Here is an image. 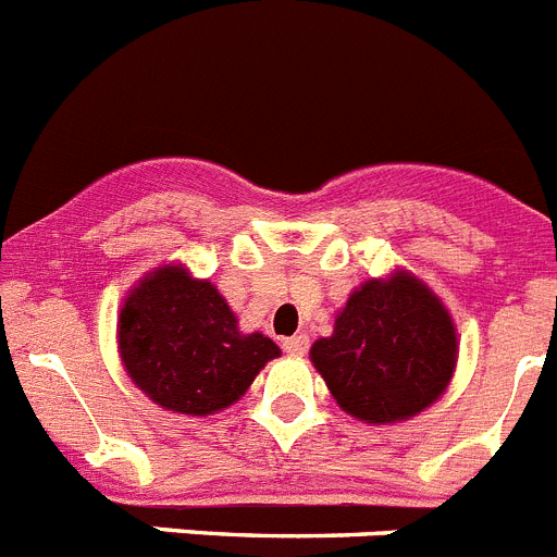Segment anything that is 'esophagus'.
<instances>
[{
    "instance_id": "1",
    "label": "esophagus",
    "mask_w": 557,
    "mask_h": 557,
    "mask_svg": "<svg viewBox=\"0 0 557 557\" xmlns=\"http://www.w3.org/2000/svg\"><path fill=\"white\" fill-rule=\"evenodd\" d=\"M284 351L293 354V357H301V354L309 351V337L307 334H295V337H287L282 343Z\"/></svg>"
}]
</instances>
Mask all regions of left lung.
Instances as JSON below:
<instances>
[{"label":"left lung","instance_id":"left-lung-1","mask_svg":"<svg viewBox=\"0 0 557 557\" xmlns=\"http://www.w3.org/2000/svg\"><path fill=\"white\" fill-rule=\"evenodd\" d=\"M337 405L368 424L430 407L449 385L457 334L449 312L410 273L368 282L337 314L332 337L309 351Z\"/></svg>","mask_w":557,"mask_h":557}]
</instances>
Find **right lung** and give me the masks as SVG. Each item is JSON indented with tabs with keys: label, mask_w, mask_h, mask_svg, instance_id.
Masks as SVG:
<instances>
[{
	"label": "right lung",
	"mask_w": 557,
	"mask_h": 557,
	"mask_svg": "<svg viewBox=\"0 0 557 557\" xmlns=\"http://www.w3.org/2000/svg\"><path fill=\"white\" fill-rule=\"evenodd\" d=\"M125 371L156 405L209 416L234 405L278 357L264 334H243L211 282H195L181 264L152 270L125 298L120 314Z\"/></svg>",
	"instance_id": "obj_1"
}]
</instances>
